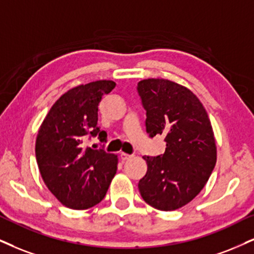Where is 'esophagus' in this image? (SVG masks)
<instances>
[{
    "label": "esophagus",
    "mask_w": 254,
    "mask_h": 254,
    "mask_svg": "<svg viewBox=\"0 0 254 254\" xmlns=\"http://www.w3.org/2000/svg\"><path fill=\"white\" fill-rule=\"evenodd\" d=\"M120 158H121V160H122V161H127V160H129V159H132V158H133V155L127 154V153H124V152H122L121 154H120Z\"/></svg>",
    "instance_id": "esophagus-1"
}]
</instances>
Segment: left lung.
I'll return each instance as SVG.
<instances>
[{"label": "left lung", "mask_w": 254, "mask_h": 254, "mask_svg": "<svg viewBox=\"0 0 254 254\" xmlns=\"http://www.w3.org/2000/svg\"><path fill=\"white\" fill-rule=\"evenodd\" d=\"M146 109V132L162 135V155L143 156L146 175L139 181L142 199L160 211H174L200 193L217 162V146L205 107L189 88L165 79L137 83Z\"/></svg>", "instance_id": "left-lung-1"}]
</instances>
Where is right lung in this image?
<instances>
[{
	"instance_id": "add662e5",
	"label": "right lung",
	"mask_w": 254,
	"mask_h": 254,
	"mask_svg": "<svg viewBox=\"0 0 254 254\" xmlns=\"http://www.w3.org/2000/svg\"><path fill=\"white\" fill-rule=\"evenodd\" d=\"M115 82L80 84L56 101L40 126L35 154L48 190L65 207L87 209L105 198L118 170V155L84 147L87 135L106 141L98 127L99 103Z\"/></svg>"
}]
</instances>
